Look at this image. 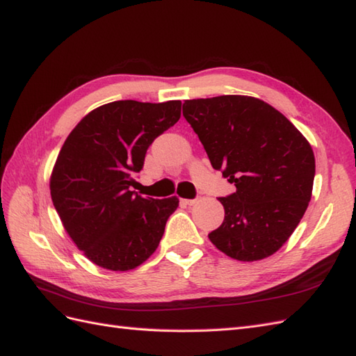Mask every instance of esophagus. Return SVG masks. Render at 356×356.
Returning a JSON list of instances; mask_svg holds the SVG:
<instances>
[{
	"instance_id": "esophagus-1",
	"label": "esophagus",
	"mask_w": 356,
	"mask_h": 356,
	"mask_svg": "<svg viewBox=\"0 0 356 356\" xmlns=\"http://www.w3.org/2000/svg\"><path fill=\"white\" fill-rule=\"evenodd\" d=\"M180 202H182L184 205L191 207V205H195V203H197V199H182Z\"/></svg>"
}]
</instances>
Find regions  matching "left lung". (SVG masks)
I'll return each mask as SVG.
<instances>
[{
    "label": "left lung",
    "instance_id": "left-lung-1",
    "mask_svg": "<svg viewBox=\"0 0 356 356\" xmlns=\"http://www.w3.org/2000/svg\"><path fill=\"white\" fill-rule=\"evenodd\" d=\"M214 170L236 193L220 197L225 220L208 234L231 259L275 254L303 218L312 197L315 156L289 119L252 96L223 95L184 102Z\"/></svg>",
    "mask_w": 356,
    "mask_h": 356
}]
</instances>
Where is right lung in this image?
<instances>
[{"instance_id":"1","label":"right lung","mask_w":356,"mask_h":356,"mask_svg":"<svg viewBox=\"0 0 356 356\" xmlns=\"http://www.w3.org/2000/svg\"><path fill=\"white\" fill-rule=\"evenodd\" d=\"M180 110V101L101 105L81 119L59 151L51 202L74 245L99 268L134 269L161 243L179 199H145L130 186L148 147L177 122Z\"/></svg>"}]
</instances>
